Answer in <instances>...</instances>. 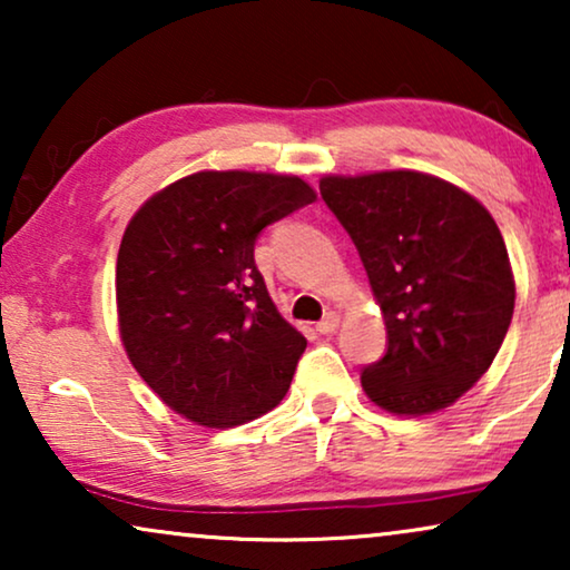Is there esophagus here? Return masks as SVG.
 Segmentation results:
<instances>
[{
  "label": "esophagus",
  "instance_id": "1",
  "mask_svg": "<svg viewBox=\"0 0 570 570\" xmlns=\"http://www.w3.org/2000/svg\"><path fill=\"white\" fill-rule=\"evenodd\" d=\"M337 326H340V314H337V311H330V314H326L322 322L316 324V332L318 334H332L334 330H337Z\"/></svg>",
  "mask_w": 570,
  "mask_h": 570
}]
</instances>
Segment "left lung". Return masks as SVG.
Instances as JSON below:
<instances>
[{"label": "left lung", "instance_id": "1", "mask_svg": "<svg viewBox=\"0 0 570 570\" xmlns=\"http://www.w3.org/2000/svg\"><path fill=\"white\" fill-rule=\"evenodd\" d=\"M318 189L386 322V353L361 373L365 394L394 415L449 407L490 368L513 316L495 220L459 186L417 170L324 176Z\"/></svg>", "mask_w": 570, "mask_h": 570}]
</instances>
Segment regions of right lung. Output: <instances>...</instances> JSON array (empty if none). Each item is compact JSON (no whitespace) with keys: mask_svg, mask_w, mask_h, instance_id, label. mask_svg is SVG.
I'll return each mask as SVG.
<instances>
[{"mask_svg":"<svg viewBox=\"0 0 570 570\" xmlns=\"http://www.w3.org/2000/svg\"><path fill=\"white\" fill-rule=\"evenodd\" d=\"M314 199L298 176L202 170L129 220L116 259L121 342L178 415L233 428L285 396L306 337L272 303L254 246Z\"/></svg>","mask_w":570,"mask_h":570,"instance_id":"obj_1","label":"right lung"}]
</instances>
